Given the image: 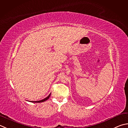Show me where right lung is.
<instances>
[{
  "mask_svg": "<svg viewBox=\"0 0 128 128\" xmlns=\"http://www.w3.org/2000/svg\"><path fill=\"white\" fill-rule=\"evenodd\" d=\"M50 94H50L49 95V96H48L46 98L44 99L41 100H39V101H34V102L32 101L31 102H45V101H46V100H48V99L49 98V97L50 96Z\"/></svg>",
  "mask_w": 128,
  "mask_h": 128,
  "instance_id": "right-lung-1",
  "label": "right lung"
}]
</instances>
